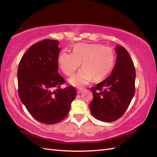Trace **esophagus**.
I'll return each mask as SVG.
<instances>
[{"label":"esophagus","instance_id":"esophagus-1","mask_svg":"<svg viewBox=\"0 0 157 157\" xmlns=\"http://www.w3.org/2000/svg\"><path fill=\"white\" fill-rule=\"evenodd\" d=\"M77 91H78V94H79V93H81V92H82V89H78V90H77Z\"/></svg>","mask_w":157,"mask_h":157}]
</instances>
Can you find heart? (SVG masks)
<instances>
[{"label":"heart","mask_w":157,"mask_h":157,"mask_svg":"<svg viewBox=\"0 0 157 157\" xmlns=\"http://www.w3.org/2000/svg\"><path fill=\"white\" fill-rule=\"evenodd\" d=\"M115 61L112 48L91 43L75 44L72 52L63 51L57 59L60 69L67 76L74 74L82 62L83 67L70 79V83L78 87L87 85L92 78L95 81L104 78L113 69Z\"/></svg>","instance_id":"obj_1"}]
</instances>
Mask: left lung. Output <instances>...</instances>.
Masks as SVG:
<instances>
[{
    "instance_id": "1",
    "label": "left lung",
    "mask_w": 157,
    "mask_h": 157,
    "mask_svg": "<svg viewBox=\"0 0 157 157\" xmlns=\"http://www.w3.org/2000/svg\"><path fill=\"white\" fill-rule=\"evenodd\" d=\"M114 69L107 78L90 88L92 115L100 121L112 122L124 114L135 94L136 70L132 57L123 46L116 47Z\"/></svg>"
}]
</instances>
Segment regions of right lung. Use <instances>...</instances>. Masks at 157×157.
Wrapping results in <instances>:
<instances>
[{
	"label": "right lung",
	"mask_w": 157,
	"mask_h": 157,
	"mask_svg": "<svg viewBox=\"0 0 157 157\" xmlns=\"http://www.w3.org/2000/svg\"><path fill=\"white\" fill-rule=\"evenodd\" d=\"M59 42L46 39L29 47L18 65V94L28 112L38 121L55 124L68 115L76 92L61 88L65 79L58 73Z\"/></svg>",
	"instance_id": "right-lung-1"
}]
</instances>
